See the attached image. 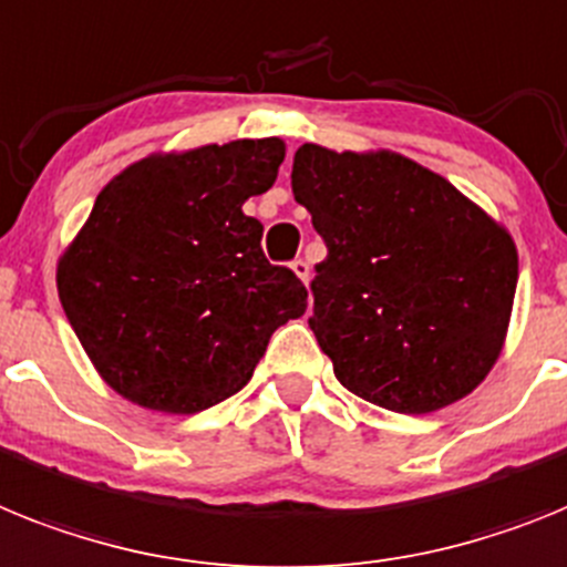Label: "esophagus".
<instances>
[{"label":"esophagus","instance_id":"34e87169","mask_svg":"<svg viewBox=\"0 0 567 567\" xmlns=\"http://www.w3.org/2000/svg\"><path fill=\"white\" fill-rule=\"evenodd\" d=\"M290 270H293V274H297V277L308 285V279H311V268H308V262H305V259H293V262H290Z\"/></svg>","mask_w":567,"mask_h":567}]
</instances>
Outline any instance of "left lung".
Wrapping results in <instances>:
<instances>
[{
  "label": "left lung",
  "mask_w": 567,
  "mask_h": 567,
  "mask_svg": "<svg viewBox=\"0 0 567 567\" xmlns=\"http://www.w3.org/2000/svg\"><path fill=\"white\" fill-rule=\"evenodd\" d=\"M290 188L328 245L308 324L339 382L396 413H433L476 391L514 311L508 228L385 147L339 154L308 142Z\"/></svg>",
  "instance_id": "8db88e82"
}]
</instances>
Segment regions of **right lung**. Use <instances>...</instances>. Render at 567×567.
<instances>
[{"label":"right lung","mask_w":567,"mask_h":567,"mask_svg":"<svg viewBox=\"0 0 567 567\" xmlns=\"http://www.w3.org/2000/svg\"><path fill=\"white\" fill-rule=\"evenodd\" d=\"M285 142L156 151L113 176L56 262L59 302L122 400L199 413L254 377L270 333L308 308L243 205L277 182Z\"/></svg>","instance_id":"1"}]
</instances>
